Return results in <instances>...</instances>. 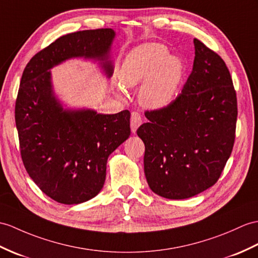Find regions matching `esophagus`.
Listing matches in <instances>:
<instances>
[{
	"label": "esophagus",
	"mask_w": 258,
	"mask_h": 258,
	"mask_svg": "<svg viewBox=\"0 0 258 258\" xmlns=\"http://www.w3.org/2000/svg\"><path fill=\"white\" fill-rule=\"evenodd\" d=\"M142 117L137 112H133L131 114V131L132 133H136L137 128L141 126Z\"/></svg>",
	"instance_id": "1"
}]
</instances>
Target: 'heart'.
Listing matches in <instances>:
<instances>
[{"mask_svg": "<svg viewBox=\"0 0 258 258\" xmlns=\"http://www.w3.org/2000/svg\"><path fill=\"white\" fill-rule=\"evenodd\" d=\"M183 77V63L169 55L166 46L147 43L131 50L124 58L117 78L124 88L139 89V102L149 110H161L177 97ZM122 87H116L118 95Z\"/></svg>", "mask_w": 258, "mask_h": 258, "instance_id": "b5f03b06", "label": "heart"}]
</instances>
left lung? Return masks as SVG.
Wrapping results in <instances>:
<instances>
[{"label":"left lung","instance_id":"1","mask_svg":"<svg viewBox=\"0 0 258 258\" xmlns=\"http://www.w3.org/2000/svg\"><path fill=\"white\" fill-rule=\"evenodd\" d=\"M192 73L165 109L146 112L137 130L145 144L144 172L153 192L188 199L218 181L235 140L236 93L218 53L197 38Z\"/></svg>","mask_w":258,"mask_h":258}]
</instances>
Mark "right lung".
<instances>
[{"label":"right lung","mask_w":258,"mask_h":258,"mask_svg":"<svg viewBox=\"0 0 258 258\" xmlns=\"http://www.w3.org/2000/svg\"><path fill=\"white\" fill-rule=\"evenodd\" d=\"M112 28L61 36L29 60L15 104L23 164L33 181L52 200L79 205L103 188L110 155L131 135L127 110L101 114L70 109L57 98L51 69L74 58L98 61L113 75Z\"/></svg>","instance_id":"1"}]
</instances>
